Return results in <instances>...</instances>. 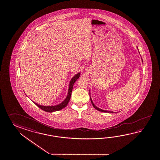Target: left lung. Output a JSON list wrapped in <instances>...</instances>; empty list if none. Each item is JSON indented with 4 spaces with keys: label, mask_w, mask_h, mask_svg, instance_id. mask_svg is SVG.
Listing matches in <instances>:
<instances>
[{
    "label": "left lung",
    "mask_w": 160,
    "mask_h": 160,
    "mask_svg": "<svg viewBox=\"0 0 160 160\" xmlns=\"http://www.w3.org/2000/svg\"><path fill=\"white\" fill-rule=\"evenodd\" d=\"M90 98H91V101L92 104V105L93 106V107L96 109H97L98 111H100V112H108V113H113V112H111V111H104V110H102V109H100V108H98L96 105H95V104H93V101L92 100L91 98L90 97Z\"/></svg>",
    "instance_id": "left-lung-1"
}]
</instances>
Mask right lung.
<instances>
[{
	"mask_svg": "<svg viewBox=\"0 0 160 160\" xmlns=\"http://www.w3.org/2000/svg\"><path fill=\"white\" fill-rule=\"evenodd\" d=\"M80 73H78V74L75 75V76L71 79V82H69V85L68 93L67 96V98L64 100V101H62L61 104L59 105H57L55 106H43V105H40L36 102H33L38 107H39L43 111H46L47 112H53L55 111H60L62 109L67 105L69 101L70 100L71 98V93H72V89H73V86L75 83V82L78 79L79 76H80Z\"/></svg>",
	"mask_w": 160,
	"mask_h": 160,
	"instance_id": "add662e5",
	"label": "right lung"
}]
</instances>
